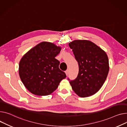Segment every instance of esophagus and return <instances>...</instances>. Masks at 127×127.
Wrapping results in <instances>:
<instances>
[{
    "label": "esophagus",
    "instance_id": "1",
    "mask_svg": "<svg viewBox=\"0 0 127 127\" xmlns=\"http://www.w3.org/2000/svg\"><path fill=\"white\" fill-rule=\"evenodd\" d=\"M65 73H66V74L67 76L68 75V73H69V70H68V69H67V70H66L65 71Z\"/></svg>",
    "mask_w": 127,
    "mask_h": 127
}]
</instances>
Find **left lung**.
<instances>
[{
  "label": "left lung",
  "instance_id": "left-lung-1",
  "mask_svg": "<svg viewBox=\"0 0 127 127\" xmlns=\"http://www.w3.org/2000/svg\"><path fill=\"white\" fill-rule=\"evenodd\" d=\"M69 46L79 65L77 77L73 80L68 78L72 89L82 97L95 94L103 86L108 74L106 53L88 40H74L69 43Z\"/></svg>",
  "mask_w": 127,
  "mask_h": 127
}]
</instances>
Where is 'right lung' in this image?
<instances>
[{"label": "right lung", "instance_id": "right-lung-1", "mask_svg": "<svg viewBox=\"0 0 127 127\" xmlns=\"http://www.w3.org/2000/svg\"><path fill=\"white\" fill-rule=\"evenodd\" d=\"M61 47L43 42L23 56L19 66V73L25 87L32 94L45 96L51 94L66 77L59 67L60 61L55 57Z\"/></svg>", "mask_w": 127, "mask_h": 127}]
</instances>
